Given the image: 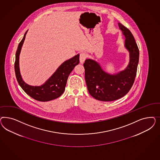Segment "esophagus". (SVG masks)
I'll return each mask as SVG.
<instances>
[{
	"mask_svg": "<svg viewBox=\"0 0 160 160\" xmlns=\"http://www.w3.org/2000/svg\"><path fill=\"white\" fill-rule=\"evenodd\" d=\"M86 58H87L86 54L84 53H80V62L81 64L84 63Z\"/></svg>",
	"mask_w": 160,
	"mask_h": 160,
	"instance_id": "34e87169",
	"label": "esophagus"
}]
</instances>
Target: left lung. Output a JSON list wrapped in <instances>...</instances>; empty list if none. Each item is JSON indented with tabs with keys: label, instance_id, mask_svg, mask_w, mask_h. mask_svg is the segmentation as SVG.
I'll return each mask as SVG.
<instances>
[{
	"label": "left lung",
	"instance_id": "1",
	"mask_svg": "<svg viewBox=\"0 0 160 160\" xmlns=\"http://www.w3.org/2000/svg\"><path fill=\"white\" fill-rule=\"evenodd\" d=\"M119 29L125 37L124 47L129 52L130 60L127 68L115 74L105 72L96 61L85 60V80L90 94L96 100L112 102L124 96L130 91L136 76L139 60V50L131 32L120 23Z\"/></svg>",
	"mask_w": 160,
	"mask_h": 160
}]
</instances>
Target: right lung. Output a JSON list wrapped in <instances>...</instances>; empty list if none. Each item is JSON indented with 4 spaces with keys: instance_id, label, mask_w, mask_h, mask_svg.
<instances>
[{
    "instance_id": "right-lung-1",
    "label": "right lung",
    "mask_w": 160,
    "mask_h": 160,
    "mask_svg": "<svg viewBox=\"0 0 160 160\" xmlns=\"http://www.w3.org/2000/svg\"><path fill=\"white\" fill-rule=\"evenodd\" d=\"M28 31H26L23 38L19 44L16 53L15 71L17 80L24 92L38 101L48 102L56 99L62 96L64 92L69 74L74 67L79 63L80 55L78 54L72 58L63 62L42 85L34 86L28 84L22 78L19 68L20 53Z\"/></svg>"
}]
</instances>
